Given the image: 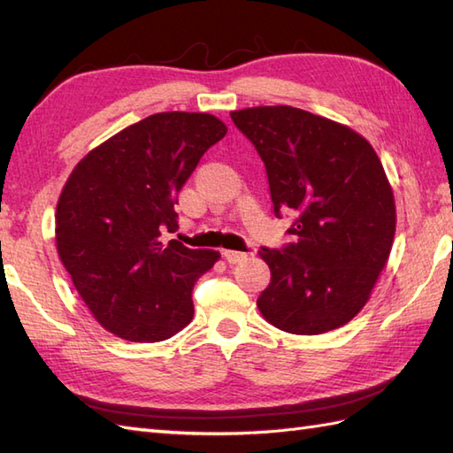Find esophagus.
Segmentation results:
<instances>
[{
  "instance_id": "34e87169",
  "label": "esophagus",
  "mask_w": 453,
  "mask_h": 453,
  "mask_svg": "<svg viewBox=\"0 0 453 453\" xmlns=\"http://www.w3.org/2000/svg\"><path fill=\"white\" fill-rule=\"evenodd\" d=\"M221 255H224V258H226V261H227L229 265H237V263H242L243 258L247 257V255H245V253H242V251H229V249H226V251L221 253Z\"/></svg>"
}]
</instances>
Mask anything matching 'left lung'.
<instances>
[{"label":"left lung","instance_id":"obj_1","mask_svg":"<svg viewBox=\"0 0 453 453\" xmlns=\"http://www.w3.org/2000/svg\"><path fill=\"white\" fill-rule=\"evenodd\" d=\"M232 120L265 163L274 216H294L286 229L294 242L258 251L271 268L258 310L292 334L349 323L395 235V202L373 148L342 124L286 104L235 111Z\"/></svg>","mask_w":453,"mask_h":453}]
</instances>
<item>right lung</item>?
Returning <instances> with one entry per match:
<instances>
[{"label": "right lung", "instance_id": "obj_1", "mask_svg": "<svg viewBox=\"0 0 453 453\" xmlns=\"http://www.w3.org/2000/svg\"><path fill=\"white\" fill-rule=\"evenodd\" d=\"M206 112H157L85 156L56 208V245L75 290L104 329L157 342L187 326L192 288L219 258L163 232L200 157L226 136Z\"/></svg>", "mask_w": 453, "mask_h": 453}]
</instances>
